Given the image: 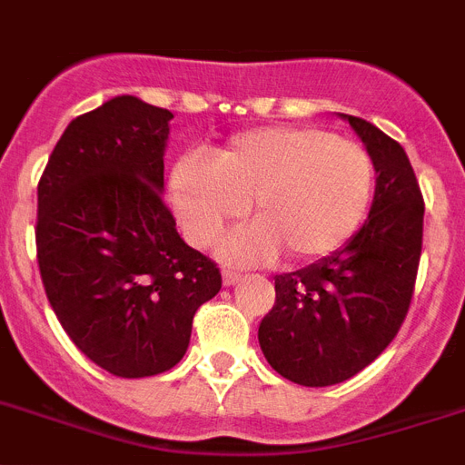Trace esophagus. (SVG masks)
<instances>
[{"label":"esophagus","instance_id":"obj_1","mask_svg":"<svg viewBox=\"0 0 465 465\" xmlns=\"http://www.w3.org/2000/svg\"><path fill=\"white\" fill-rule=\"evenodd\" d=\"M241 278H243V276H241V273H236V272H224V273H222V282H224L227 288H229V285H236V282L241 281Z\"/></svg>","mask_w":465,"mask_h":465}]
</instances>
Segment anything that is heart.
<instances>
[{
  "label": "heart",
  "mask_w": 465,
  "mask_h": 465,
  "mask_svg": "<svg viewBox=\"0 0 465 465\" xmlns=\"http://www.w3.org/2000/svg\"><path fill=\"white\" fill-rule=\"evenodd\" d=\"M171 203L184 236L210 248L245 215L252 224L222 245L229 264H264L278 252L311 264L349 243L374 193L372 156L316 126H273L232 137L210 163L177 161Z\"/></svg>",
  "instance_id": "obj_1"
}]
</instances>
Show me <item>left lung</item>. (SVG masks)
Wrapping results in <instances>:
<instances>
[{
  "label": "left lung",
  "mask_w": 465,
  "mask_h": 465,
  "mask_svg": "<svg viewBox=\"0 0 465 465\" xmlns=\"http://www.w3.org/2000/svg\"><path fill=\"white\" fill-rule=\"evenodd\" d=\"M341 119L372 156L370 215L344 248L276 276V302L257 332L269 365L311 389L346 381L393 341L421 257L423 196L405 149L370 121Z\"/></svg>",
  "instance_id": "1"
}]
</instances>
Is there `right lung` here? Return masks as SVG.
I'll return each mask as SVG.
<instances>
[{
	"instance_id": "add662e5",
	"label": "right lung",
	"mask_w": 465,
	"mask_h": 465,
	"mask_svg": "<svg viewBox=\"0 0 465 465\" xmlns=\"http://www.w3.org/2000/svg\"><path fill=\"white\" fill-rule=\"evenodd\" d=\"M171 119L135 95L107 100L70 121L37 187L48 302L76 349L114 377L175 367L193 313L222 288L161 199Z\"/></svg>"
}]
</instances>
